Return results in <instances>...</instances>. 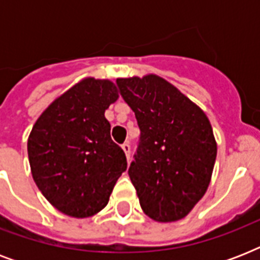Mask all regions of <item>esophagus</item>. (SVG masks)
<instances>
[{"label": "esophagus", "mask_w": 260, "mask_h": 260, "mask_svg": "<svg viewBox=\"0 0 260 260\" xmlns=\"http://www.w3.org/2000/svg\"><path fill=\"white\" fill-rule=\"evenodd\" d=\"M121 148H122V150H124V152H125L126 159L129 160V159H131V146H129V143H124V144H122V146H121Z\"/></svg>", "instance_id": "34e87169"}]
</instances>
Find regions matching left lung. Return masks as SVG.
Returning <instances> with one entry per match:
<instances>
[{
	"label": "left lung",
	"instance_id": "1",
	"mask_svg": "<svg viewBox=\"0 0 260 260\" xmlns=\"http://www.w3.org/2000/svg\"><path fill=\"white\" fill-rule=\"evenodd\" d=\"M140 142L129 178L143 212L159 222L186 217L208 190L217 143L205 112L155 74L118 78Z\"/></svg>",
	"mask_w": 260,
	"mask_h": 260
}]
</instances>
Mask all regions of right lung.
Returning a JSON list of instances; mask_svg holds the SVG:
<instances>
[{
  "label": "right lung",
  "instance_id": "add662e5",
  "mask_svg": "<svg viewBox=\"0 0 260 260\" xmlns=\"http://www.w3.org/2000/svg\"><path fill=\"white\" fill-rule=\"evenodd\" d=\"M117 98L116 83L87 77L51 102L30 131L28 158L35 183L67 216L97 214L126 170L125 154L110 138L105 118Z\"/></svg>",
  "mask_w": 260,
  "mask_h": 260
}]
</instances>
